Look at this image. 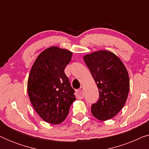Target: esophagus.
<instances>
[{"label": "esophagus", "instance_id": "34e87169", "mask_svg": "<svg viewBox=\"0 0 149 149\" xmlns=\"http://www.w3.org/2000/svg\"><path fill=\"white\" fill-rule=\"evenodd\" d=\"M83 91H84V87L83 86H81L80 88L77 91V97H78L79 99H83V97H84V93H83Z\"/></svg>", "mask_w": 149, "mask_h": 149}]
</instances>
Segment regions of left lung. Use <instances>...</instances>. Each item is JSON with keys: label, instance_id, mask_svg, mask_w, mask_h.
Listing matches in <instances>:
<instances>
[{"label": "left lung", "instance_id": "obj_1", "mask_svg": "<svg viewBox=\"0 0 149 149\" xmlns=\"http://www.w3.org/2000/svg\"><path fill=\"white\" fill-rule=\"evenodd\" d=\"M99 89L100 98L91 105L96 119L107 121L122 109L130 90V78L125 65L117 55L100 50L83 56Z\"/></svg>", "mask_w": 149, "mask_h": 149}]
</instances>
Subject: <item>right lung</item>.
Wrapping results in <instances>:
<instances>
[{
  "label": "right lung",
  "mask_w": 149,
  "mask_h": 149,
  "mask_svg": "<svg viewBox=\"0 0 149 149\" xmlns=\"http://www.w3.org/2000/svg\"><path fill=\"white\" fill-rule=\"evenodd\" d=\"M72 53L50 47L38 55L28 79V94L38 115L49 123L57 125L66 119L76 100L74 90L64 73Z\"/></svg>",
  "instance_id": "obj_1"
}]
</instances>
